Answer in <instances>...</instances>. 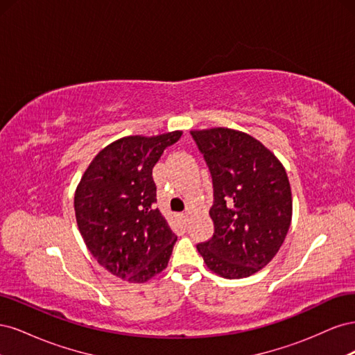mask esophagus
<instances>
[{"mask_svg": "<svg viewBox=\"0 0 355 355\" xmlns=\"http://www.w3.org/2000/svg\"><path fill=\"white\" fill-rule=\"evenodd\" d=\"M180 219H182V222H188V219H189V213H188V211H185V213H180Z\"/></svg>", "mask_w": 355, "mask_h": 355, "instance_id": "34e87169", "label": "esophagus"}]
</instances>
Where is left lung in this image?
<instances>
[{
    "mask_svg": "<svg viewBox=\"0 0 355 355\" xmlns=\"http://www.w3.org/2000/svg\"><path fill=\"white\" fill-rule=\"evenodd\" d=\"M213 182V237L197 245L207 268L244 278L270 263L292 223L286 168L253 136L228 127L192 130Z\"/></svg>",
    "mask_w": 355,
    "mask_h": 355,
    "instance_id": "left-lung-1",
    "label": "left lung"
}]
</instances>
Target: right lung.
Returning a JSON list of instances; mask_svg holds the SVG:
<instances>
[{
  "mask_svg": "<svg viewBox=\"0 0 355 355\" xmlns=\"http://www.w3.org/2000/svg\"><path fill=\"white\" fill-rule=\"evenodd\" d=\"M180 130L125 136L105 146L75 189L73 209L81 237L112 275L146 283L168 263L178 240L158 209L153 168Z\"/></svg>",
  "mask_w": 355,
  "mask_h": 355,
  "instance_id": "add662e5",
  "label": "right lung"
}]
</instances>
